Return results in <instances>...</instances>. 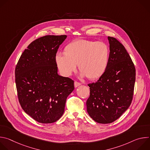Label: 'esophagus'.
<instances>
[{
	"instance_id": "esophagus-1",
	"label": "esophagus",
	"mask_w": 150,
	"mask_h": 150,
	"mask_svg": "<svg viewBox=\"0 0 150 150\" xmlns=\"http://www.w3.org/2000/svg\"><path fill=\"white\" fill-rule=\"evenodd\" d=\"M80 85H81V83H80L79 82H76V81H75V82H74V87H75V88L79 87Z\"/></svg>"
}]
</instances>
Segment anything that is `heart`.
<instances>
[{
	"instance_id": "1",
	"label": "heart",
	"mask_w": 150,
	"mask_h": 150,
	"mask_svg": "<svg viewBox=\"0 0 150 150\" xmlns=\"http://www.w3.org/2000/svg\"><path fill=\"white\" fill-rule=\"evenodd\" d=\"M109 56V48L104 42L78 40L67 45L65 53L57 52L55 60L60 73L64 76H70L78 65L82 76L96 79L105 72Z\"/></svg>"
}]
</instances>
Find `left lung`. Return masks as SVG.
<instances>
[{
	"label": "left lung",
	"mask_w": 150,
	"mask_h": 150,
	"mask_svg": "<svg viewBox=\"0 0 150 150\" xmlns=\"http://www.w3.org/2000/svg\"><path fill=\"white\" fill-rule=\"evenodd\" d=\"M110 56L108 68L96 83H90L87 101L90 116L99 123L117 120L130 106L135 82V68L125 47L108 37Z\"/></svg>",
	"instance_id": "left-lung-1"
}]
</instances>
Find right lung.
I'll return each instance as SVG.
<instances>
[{
    "mask_svg": "<svg viewBox=\"0 0 150 150\" xmlns=\"http://www.w3.org/2000/svg\"><path fill=\"white\" fill-rule=\"evenodd\" d=\"M67 36L46 35L28 46L15 68L19 103L24 112L42 123L56 122L63 115L74 81L57 73L55 56Z\"/></svg>",
    "mask_w": 150,
    "mask_h": 150,
    "instance_id": "right-lung-1",
    "label": "right lung"
}]
</instances>
